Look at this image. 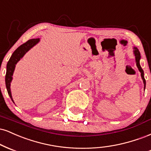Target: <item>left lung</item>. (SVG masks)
I'll use <instances>...</instances> for the list:
<instances>
[{
  "label": "left lung",
  "instance_id": "8db88e82",
  "mask_svg": "<svg viewBox=\"0 0 151 151\" xmlns=\"http://www.w3.org/2000/svg\"><path fill=\"white\" fill-rule=\"evenodd\" d=\"M134 54L135 56V58H136V66H137L138 69L141 73V78L143 80V84H144V90L145 88H146V80H145L144 78V72H143V70L141 68V65H140V59H141V54H140L139 49L137 48L134 47Z\"/></svg>",
  "mask_w": 151,
  "mask_h": 151
}]
</instances>
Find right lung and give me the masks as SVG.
I'll list each match as a JSON object with an SVG mask.
<instances>
[{"label":"right lung","instance_id":"right-lung-1","mask_svg":"<svg viewBox=\"0 0 151 151\" xmlns=\"http://www.w3.org/2000/svg\"><path fill=\"white\" fill-rule=\"evenodd\" d=\"M40 41V39H32V40H28L27 42L24 44H22L21 46L17 48L16 50L12 53L11 57L10 58L9 61L7 63L6 67V75H5V86H6L7 91L11 99L12 102H14L12 97L11 90H10V83L12 80V75H13L14 70H15V65L19 60L22 58L24 54L27 52L28 51L32 48L34 46H35L37 43H39ZM15 103V102H14Z\"/></svg>","mask_w":151,"mask_h":151}]
</instances>
